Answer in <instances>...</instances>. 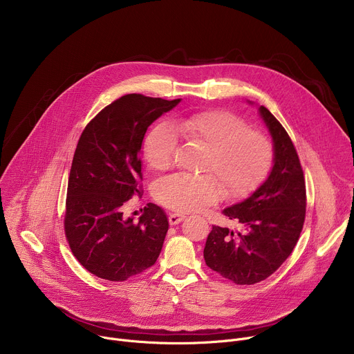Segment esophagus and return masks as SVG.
I'll use <instances>...</instances> for the list:
<instances>
[{
	"instance_id": "esophagus-1",
	"label": "esophagus",
	"mask_w": 354,
	"mask_h": 354,
	"mask_svg": "<svg viewBox=\"0 0 354 354\" xmlns=\"http://www.w3.org/2000/svg\"><path fill=\"white\" fill-rule=\"evenodd\" d=\"M185 214H179V213H171L169 214V217H168V220H169V224L171 225H176V224H179L182 220H185Z\"/></svg>"
}]
</instances>
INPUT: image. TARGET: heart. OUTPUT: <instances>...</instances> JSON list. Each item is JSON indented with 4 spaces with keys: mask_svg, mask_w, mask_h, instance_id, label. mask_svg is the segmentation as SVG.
<instances>
[{
    "mask_svg": "<svg viewBox=\"0 0 354 354\" xmlns=\"http://www.w3.org/2000/svg\"><path fill=\"white\" fill-rule=\"evenodd\" d=\"M172 126L161 123L148 134L144 156L156 171L172 165L178 147L175 131L190 144L205 149L198 171L203 175H171L154 186L160 203L175 212H194L214 203L221 194L238 197L255 189L269 174L273 164L272 142L261 133L224 111L201 112L179 118ZM211 175L209 176L208 174Z\"/></svg>",
    "mask_w": 354,
    "mask_h": 354,
    "instance_id": "b5f03b06",
    "label": "heart"
}]
</instances>
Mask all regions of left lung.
<instances>
[{"label":"left lung","mask_w":354,"mask_h":354,"mask_svg":"<svg viewBox=\"0 0 354 354\" xmlns=\"http://www.w3.org/2000/svg\"><path fill=\"white\" fill-rule=\"evenodd\" d=\"M259 115L273 140L272 171L248 198L223 210L239 228L213 225L203 252L210 269L241 286L259 283L283 265L299 238L307 207L304 172L291 138L265 106Z\"/></svg>","instance_id":"1"}]
</instances>
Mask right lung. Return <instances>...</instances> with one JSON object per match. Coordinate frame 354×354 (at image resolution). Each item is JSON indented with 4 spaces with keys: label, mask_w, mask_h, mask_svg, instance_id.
<instances>
[{
    "label": "right lung",
    "mask_w": 354,
    "mask_h": 354,
    "mask_svg": "<svg viewBox=\"0 0 354 354\" xmlns=\"http://www.w3.org/2000/svg\"><path fill=\"white\" fill-rule=\"evenodd\" d=\"M167 100L129 93L84 129L68 178L64 231L77 261L92 274L124 281L153 266L168 232L164 210L148 203L134 223L122 207L141 196V144L147 129L174 109Z\"/></svg>",
    "instance_id": "right-lung-1"
}]
</instances>
